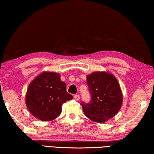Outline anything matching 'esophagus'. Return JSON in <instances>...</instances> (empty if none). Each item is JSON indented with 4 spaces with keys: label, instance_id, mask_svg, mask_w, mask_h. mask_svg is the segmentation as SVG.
<instances>
[{
    "label": "esophagus",
    "instance_id": "obj_1",
    "mask_svg": "<svg viewBox=\"0 0 154 154\" xmlns=\"http://www.w3.org/2000/svg\"><path fill=\"white\" fill-rule=\"evenodd\" d=\"M74 98L75 100H80V95H74Z\"/></svg>",
    "mask_w": 154,
    "mask_h": 154
}]
</instances>
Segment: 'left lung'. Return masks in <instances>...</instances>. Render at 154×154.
Here are the masks:
<instances>
[{
	"instance_id": "left-lung-1",
	"label": "left lung",
	"mask_w": 154,
	"mask_h": 154,
	"mask_svg": "<svg viewBox=\"0 0 154 154\" xmlns=\"http://www.w3.org/2000/svg\"><path fill=\"white\" fill-rule=\"evenodd\" d=\"M90 102H82L83 112L93 122L104 123L119 112L123 95L119 82L112 74L95 72L87 76Z\"/></svg>"
}]
</instances>
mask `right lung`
<instances>
[{"instance_id": "obj_1", "label": "right lung", "mask_w": 154, "mask_h": 154, "mask_svg": "<svg viewBox=\"0 0 154 154\" xmlns=\"http://www.w3.org/2000/svg\"><path fill=\"white\" fill-rule=\"evenodd\" d=\"M73 99L67 94L66 84L57 73L44 72L30 83L26 104L30 112L39 120L49 122L59 117L62 105Z\"/></svg>"}]
</instances>
